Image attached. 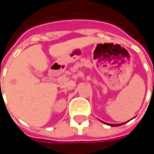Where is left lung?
Here are the masks:
<instances>
[{"instance_id":"8db88e82","label":"left lung","mask_w":154,"mask_h":154,"mask_svg":"<svg viewBox=\"0 0 154 154\" xmlns=\"http://www.w3.org/2000/svg\"><path fill=\"white\" fill-rule=\"evenodd\" d=\"M105 123V122H104ZM125 122H123V123H119V124H111V123H106V124H108V125H109V126H120V125H122V124H124Z\"/></svg>"}]
</instances>
